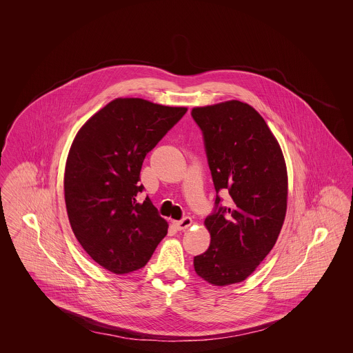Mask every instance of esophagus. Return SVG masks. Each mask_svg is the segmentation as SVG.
<instances>
[{"label": "esophagus", "instance_id": "34e87169", "mask_svg": "<svg viewBox=\"0 0 353 353\" xmlns=\"http://www.w3.org/2000/svg\"><path fill=\"white\" fill-rule=\"evenodd\" d=\"M192 223H193V221H192L190 217H184V219H180V221H173V225H174V228H176L177 230H185V229H188Z\"/></svg>", "mask_w": 353, "mask_h": 353}]
</instances>
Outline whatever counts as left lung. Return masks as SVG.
<instances>
[{
	"mask_svg": "<svg viewBox=\"0 0 353 353\" xmlns=\"http://www.w3.org/2000/svg\"><path fill=\"white\" fill-rule=\"evenodd\" d=\"M201 130L216 189L205 219L210 246L194 256L196 272L214 285L245 281L274 248L287 209V170L281 147L252 105L225 101L192 110ZM219 192L231 196L223 207Z\"/></svg>",
	"mask_w": 353,
	"mask_h": 353,
	"instance_id": "1",
	"label": "left lung"
}]
</instances>
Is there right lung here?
<instances>
[{
  "label": "right lung",
  "mask_w": 353,
  "mask_h": 353,
  "mask_svg": "<svg viewBox=\"0 0 353 353\" xmlns=\"http://www.w3.org/2000/svg\"><path fill=\"white\" fill-rule=\"evenodd\" d=\"M185 107L119 98L75 136L65 169V201L72 232L104 269L128 274L147 265L168 223L139 184L145 156L186 114Z\"/></svg>",
  "instance_id": "obj_1"
}]
</instances>
